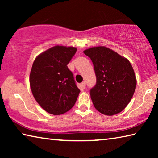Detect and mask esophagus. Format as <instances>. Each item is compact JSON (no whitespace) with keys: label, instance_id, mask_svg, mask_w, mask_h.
Returning <instances> with one entry per match:
<instances>
[{"label":"esophagus","instance_id":"1","mask_svg":"<svg viewBox=\"0 0 158 158\" xmlns=\"http://www.w3.org/2000/svg\"><path fill=\"white\" fill-rule=\"evenodd\" d=\"M81 87L83 88V89H85V82L83 81L81 84Z\"/></svg>","mask_w":158,"mask_h":158}]
</instances>
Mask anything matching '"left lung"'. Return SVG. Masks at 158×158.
<instances>
[{
  "label": "left lung",
  "instance_id": "1",
  "mask_svg": "<svg viewBox=\"0 0 158 158\" xmlns=\"http://www.w3.org/2000/svg\"><path fill=\"white\" fill-rule=\"evenodd\" d=\"M84 53L91 59L96 75V84L90 90L95 108L106 116L120 113L129 104L137 85L130 61L105 47Z\"/></svg>",
  "mask_w": 158,
  "mask_h": 158
}]
</instances>
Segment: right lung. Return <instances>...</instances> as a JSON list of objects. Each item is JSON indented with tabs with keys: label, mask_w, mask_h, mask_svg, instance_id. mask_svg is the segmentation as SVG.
<instances>
[{
	"label": "right lung",
	"mask_w": 158,
	"mask_h": 158,
	"mask_svg": "<svg viewBox=\"0 0 158 158\" xmlns=\"http://www.w3.org/2000/svg\"><path fill=\"white\" fill-rule=\"evenodd\" d=\"M77 52L75 47L55 46L35 59L30 74L32 93L48 113L60 115L73 108L80 90L68 64Z\"/></svg>",
	"instance_id": "obj_1"
}]
</instances>
